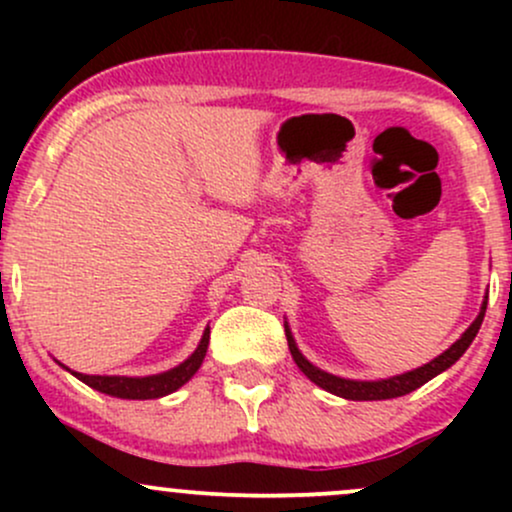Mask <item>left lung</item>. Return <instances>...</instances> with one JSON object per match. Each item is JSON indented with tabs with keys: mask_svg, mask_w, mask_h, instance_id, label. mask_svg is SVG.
<instances>
[{
	"mask_svg": "<svg viewBox=\"0 0 512 512\" xmlns=\"http://www.w3.org/2000/svg\"><path fill=\"white\" fill-rule=\"evenodd\" d=\"M486 301H489V298H484V305H481V313L477 315V320L469 325V330L464 332L462 337L457 339V342L452 344L448 351H443V354H440L438 358H433V361L426 363V366L409 370V373H404V375H395V378H390V380H375V383H361V380H344V378H337V375H332V373H325V370L315 368L313 363L305 361V356L301 354V351H298L296 342H293L289 327H286V339H289V349H291L293 361H296V366L301 368L303 373L308 375V378L313 380L315 385H320L322 390L332 392V395L344 397V399H356V402H370V399H392V397L409 395V392H414L416 387H421L424 383H428L431 378H436L438 373L448 370L452 363H455L457 358H460L464 351L469 349V344H472L474 337H477L481 322H484Z\"/></svg>",
	"mask_w": 512,
	"mask_h": 512,
	"instance_id": "1",
	"label": "left lung"
}]
</instances>
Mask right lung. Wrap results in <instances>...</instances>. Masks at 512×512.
Returning a JSON list of instances; mask_svg holds the SVG:
<instances>
[{
    "label": "right lung",
    "instance_id": "add662e5",
    "mask_svg": "<svg viewBox=\"0 0 512 512\" xmlns=\"http://www.w3.org/2000/svg\"><path fill=\"white\" fill-rule=\"evenodd\" d=\"M207 346H209V327L204 330V337L195 349V354L187 358L185 363H180L178 368L168 370V373L149 375V378H122V375H84V373H74V375L81 380V383H86L88 387H93V390L98 392H105V395L110 397L156 399V397L175 392L197 373L199 366H202L204 356H207Z\"/></svg>",
    "mask_w": 512,
    "mask_h": 512
}]
</instances>
